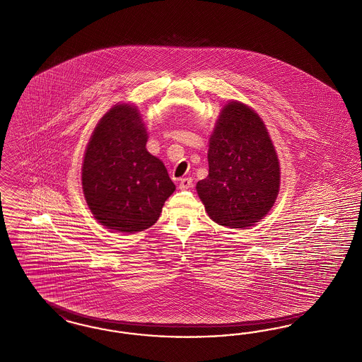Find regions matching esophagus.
Segmentation results:
<instances>
[{"label": "esophagus", "mask_w": 362, "mask_h": 362, "mask_svg": "<svg viewBox=\"0 0 362 362\" xmlns=\"http://www.w3.org/2000/svg\"><path fill=\"white\" fill-rule=\"evenodd\" d=\"M191 187H192V179L191 177L180 179V182H179V188L180 189H188V188Z\"/></svg>", "instance_id": "1"}]
</instances>
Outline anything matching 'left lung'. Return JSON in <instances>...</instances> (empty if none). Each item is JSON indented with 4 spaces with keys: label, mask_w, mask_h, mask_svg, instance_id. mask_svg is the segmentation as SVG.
<instances>
[{
    "label": "left lung",
    "mask_w": 362,
    "mask_h": 362,
    "mask_svg": "<svg viewBox=\"0 0 362 362\" xmlns=\"http://www.w3.org/2000/svg\"><path fill=\"white\" fill-rule=\"evenodd\" d=\"M207 161L209 175L197 183V192L216 223L245 229L271 211L280 189V163L269 132L250 106L223 105Z\"/></svg>",
    "instance_id": "left-lung-1"
}]
</instances>
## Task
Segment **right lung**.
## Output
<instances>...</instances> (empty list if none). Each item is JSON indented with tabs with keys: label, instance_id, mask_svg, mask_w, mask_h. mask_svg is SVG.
<instances>
[{
	"label": "right lung",
	"instance_id": "obj_1",
	"mask_svg": "<svg viewBox=\"0 0 362 362\" xmlns=\"http://www.w3.org/2000/svg\"><path fill=\"white\" fill-rule=\"evenodd\" d=\"M137 106L121 102L98 121L82 163V188L94 218L113 232H143L156 223L175 185L145 145Z\"/></svg>",
	"mask_w": 362,
	"mask_h": 362
}]
</instances>
